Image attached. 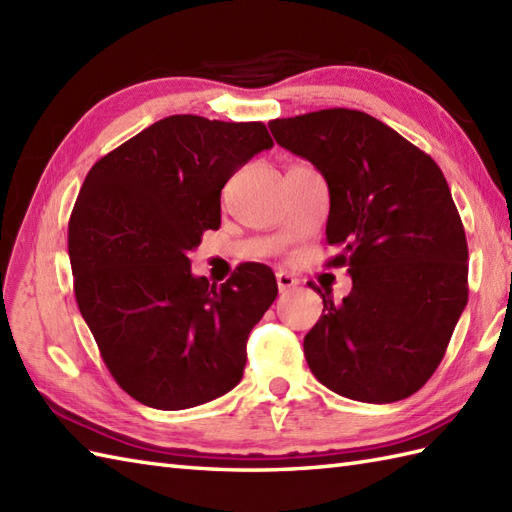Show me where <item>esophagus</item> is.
<instances>
[{
    "instance_id": "esophagus-1",
    "label": "esophagus",
    "mask_w": 512,
    "mask_h": 512,
    "mask_svg": "<svg viewBox=\"0 0 512 512\" xmlns=\"http://www.w3.org/2000/svg\"><path fill=\"white\" fill-rule=\"evenodd\" d=\"M297 286H299V279L297 277H292L288 273H277V288H279V292H288V290L297 288Z\"/></svg>"
}]
</instances>
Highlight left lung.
<instances>
[{
	"mask_svg": "<svg viewBox=\"0 0 512 512\" xmlns=\"http://www.w3.org/2000/svg\"><path fill=\"white\" fill-rule=\"evenodd\" d=\"M330 189L325 235L352 292L323 314L303 352L328 389L361 402L409 398L436 372L469 301V246L429 154L378 118L332 107L268 123Z\"/></svg>",
	"mask_w": 512,
	"mask_h": 512,
	"instance_id": "1",
	"label": "left lung"
}]
</instances>
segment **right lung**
<instances>
[{"instance_id":"1","label":"right lung","mask_w":512,"mask_h":512,"mask_svg":"<svg viewBox=\"0 0 512 512\" xmlns=\"http://www.w3.org/2000/svg\"><path fill=\"white\" fill-rule=\"evenodd\" d=\"M273 147L264 123L167 116L94 162L68 224L79 310L129 396L162 411L231 391L246 341L277 297L273 270L242 264L222 286L189 250L220 226L226 180Z\"/></svg>"}]
</instances>
